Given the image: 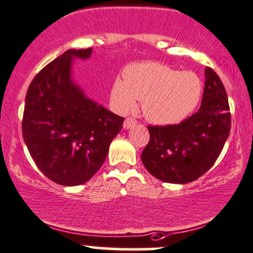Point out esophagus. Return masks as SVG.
Wrapping results in <instances>:
<instances>
[{"mask_svg": "<svg viewBox=\"0 0 253 253\" xmlns=\"http://www.w3.org/2000/svg\"><path fill=\"white\" fill-rule=\"evenodd\" d=\"M135 124H136V119L126 118V122H124L123 126H124V129H129V127H131L132 126H135Z\"/></svg>", "mask_w": 253, "mask_h": 253, "instance_id": "34e87169", "label": "esophagus"}]
</instances>
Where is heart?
<instances>
[{"instance_id":"obj_1","label":"heart","mask_w":253,"mask_h":253,"mask_svg":"<svg viewBox=\"0 0 253 253\" xmlns=\"http://www.w3.org/2000/svg\"><path fill=\"white\" fill-rule=\"evenodd\" d=\"M201 96L202 81L194 72L155 62L131 65L124 72V81L117 80L112 87V101L119 112L132 109L139 99L145 118L159 126L183 121Z\"/></svg>"}]
</instances>
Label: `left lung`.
<instances>
[{
    "label": "left lung",
    "instance_id": "obj_1",
    "mask_svg": "<svg viewBox=\"0 0 253 253\" xmlns=\"http://www.w3.org/2000/svg\"><path fill=\"white\" fill-rule=\"evenodd\" d=\"M225 87L211 67L197 113L173 126H149L141 154L147 171L169 183H188L203 176L219 157L231 127Z\"/></svg>",
    "mask_w": 253,
    "mask_h": 253
}]
</instances>
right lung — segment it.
Segmentation results:
<instances>
[{"label": "right lung", "mask_w": 253, "mask_h": 253, "mask_svg": "<svg viewBox=\"0 0 253 253\" xmlns=\"http://www.w3.org/2000/svg\"><path fill=\"white\" fill-rule=\"evenodd\" d=\"M91 52L65 51L36 75L26 96L24 142L38 169L61 186L88 181L123 126V117L87 98L72 81V59H88Z\"/></svg>", "instance_id": "right-lung-1"}]
</instances>
